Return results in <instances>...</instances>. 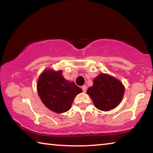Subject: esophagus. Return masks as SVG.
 Listing matches in <instances>:
<instances>
[{"label": "esophagus", "mask_w": 153, "mask_h": 153, "mask_svg": "<svg viewBox=\"0 0 153 153\" xmlns=\"http://www.w3.org/2000/svg\"><path fill=\"white\" fill-rule=\"evenodd\" d=\"M82 90H83V92H86V90H87V86H83L82 87Z\"/></svg>", "instance_id": "esophagus-1"}]
</instances>
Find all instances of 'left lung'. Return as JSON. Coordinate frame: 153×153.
<instances>
[{"instance_id":"obj_1","label":"left lung","mask_w":153,"mask_h":153,"mask_svg":"<svg viewBox=\"0 0 153 153\" xmlns=\"http://www.w3.org/2000/svg\"><path fill=\"white\" fill-rule=\"evenodd\" d=\"M124 90L120 80L108 74H100L93 80V86L88 89L87 94L98 109L108 111L121 102Z\"/></svg>"}]
</instances>
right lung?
Instances as JSON below:
<instances>
[{
	"label": "right lung",
	"instance_id": "right-lung-1",
	"mask_svg": "<svg viewBox=\"0 0 153 153\" xmlns=\"http://www.w3.org/2000/svg\"><path fill=\"white\" fill-rule=\"evenodd\" d=\"M37 90L41 100L46 107L56 113L70 109L74 98L82 92L74 82L64 78L62 71L48 69L40 75Z\"/></svg>",
	"mask_w": 153,
	"mask_h": 153
}]
</instances>
